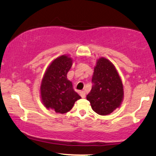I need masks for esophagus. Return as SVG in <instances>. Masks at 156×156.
I'll use <instances>...</instances> for the list:
<instances>
[{
  "label": "esophagus",
  "instance_id": "34e87169",
  "mask_svg": "<svg viewBox=\"0 0 156 156\" xmlns=\"http://www.w3.org/2000/svg\"><path fill=\"white\" fill-rule=\"evenodd\" d=\"M80 95L82 98H85L86 97V92L84 91H80Z\"/></svg>",
  "mask_w": 156,
  "mask_h": 156
}]
</instances>
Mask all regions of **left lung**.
Segmentation results:
<instances>
[{
  "label": "left lung",
  "instance_id": "8db88e82",
  "mask_svg": "<svg viewBox=\"0 0 156 156\" xmlns=\"http://www.w3.org/2000/svg\"><path fill=\"white\" fill-rule=\"evenodd\" d=\"M92 88L86 99L95 112L107 115L119 108L123 86L115 66L104 57L97 60L92 77Z\"/></svg>",
  "mask_w": 156,
  "mask_h": 156
}]
</instances>
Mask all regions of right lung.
Here are the masks:
<instances>
[{"label":"right lung","instance_id":"right-lung-1","mask_svg":"<svg viewBox=\"0 0 156 156\" xmlns=\"http://www.w3.org/2000/svg\"><path fill=\"white\" fill-rule=\"evenodd\" d=\"M72 65V58L60 56L51 63L41 82V96L44 106L57 113L70 111L76 101L81 98L67 78Z\"/></svg>","mask_w":156,"mask_h":156}]
</instances>
